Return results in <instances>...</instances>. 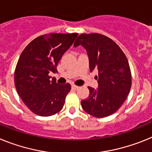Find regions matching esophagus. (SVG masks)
<instances>
[{"instance_id":"34e87169","label":"esophagus","mask_w":152,"mask_h":152,"mask_svg":"<svg viewBox=\"0 0 152 152\" xmlns=\"http://www.w3.org/2000/svg\"><path fill=\"white\" fill-rule=\"evenodd\" d=\"M72 88L73 89H75V90H77V89L80 88V86H77L76 85H72Z\"/></svg>"}]
</instances>
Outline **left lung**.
<instances>
[{
  "label": "left lung",
  "mask_w": 152,
  "mask_h": 152,
  "mask_svg": "<svg viewBox=\"0 0 152 152\" xmlns=\"http://www.w3.org/2000/svg\"><path fill=\"white\" fill-rule=\"evenodd\" d=\"M86 50L90 72L98 69L99 88L88 87L89 96L82 100L86 113L104 118L118 110L127 98L132 86V75L127 57L113 39L99 34H80L74 43Z\"/></svg>",
  "instance_id": "left-lung-1"
}]
</instances>
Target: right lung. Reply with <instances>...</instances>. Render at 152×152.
I'll use <instances>...</instances> for the list:
<instances>
[{"label": "right lung", "instance_id": "obj_1", "mask_svg": "<svg viewBox=\"0 0 152 152\" xmlns=\"http://www.w3.org/2000/svg\"><path fill=\"white\" fill-rule=\"evenodd\" d=\"M77 36L76 33L44 34L30 42L20 54L14 72L15 87L34 114L50 116L63 109L71 85L56 83L49 73L57 72L58 63Z\"/></svg>", "mask_w": 152, "mask_h": 152}]
</instances>
